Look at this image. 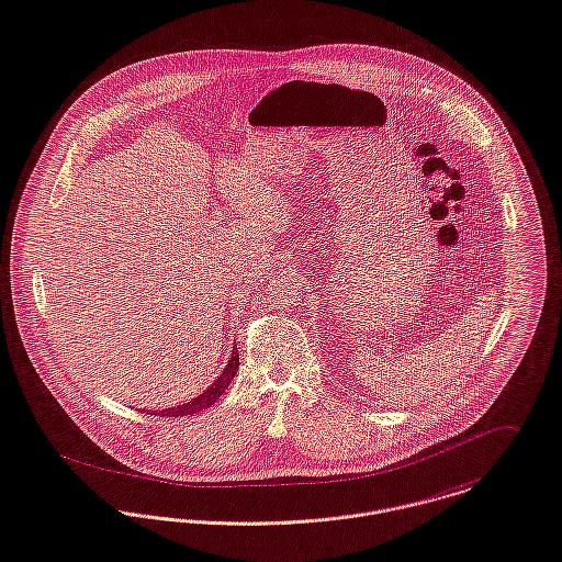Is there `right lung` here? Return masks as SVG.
Returning a JSON list of instances; mask_svg holds the SVG:
<instances>
[{
	"instance_id": "obj_1",
	"label": "right lung",
	"mask_w": 562,
	"mask_h": 562,
	"mask_svg": "<svg viewBox=\"0 0 562 562\" xmlns=\"http://www.w3.org/2000/svg\"><path fill=\"white\" fill-rule=\"evenodd\" d=\"M238 348H234V352H232V358H229V362L225 364V369H223V373L212 382V386L210 389H205L202 395H198V397H193L191 402H187V404H182V406H173V408H165V409H156V412H150V414H158V416H189V414H198L200 409L210 408L223 393H225V389L229 386V382L234 380V375L238 373Z\"/></svg>"
}]
</instances>
